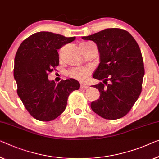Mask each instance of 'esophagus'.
I'll use <instances>...</instances> for the list:
<instances>
[{
    "label": "esophagus",
    "mask_w": 159,
    "mask_h": 159,
    "mask_svg": "<svg viewBox=\"0 0 159 159\" xmlns=\"http://www.w3.org/2000/svg\"><path fill=\"white\" fill-rule=\"evenodd\" d=\"M80 89H88L89 88V86H87L86 84H80Z\"/></svg>",
    "instance_id": "esophagus-1"
}]
</instances>
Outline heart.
Listing matches in <instances>:
<instances>
[{"mask_svg": "<svg viewBox=\"0 0 159 159\" xmlns=\"http://www.w3.org/2000/svg\"><path fill=\"white\" fill-rule=\"evenodd\" d=\"M88 43H83L81 44H86ZM91 73V69L89 68H73L68 72V75L70 77L79 80L80 81H85L87 80Z\"/></svg>", "mask_w": 159, "mask_h": 159, "instance_id": "1", "label": "heart"}]
</instances>
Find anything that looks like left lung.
Instances as JSON below:
<instances>
[{
    "label": "left lung",
    "instance_id": "1",
    "mask_svg": "<svg viewBox=\"0 0 159 159\" xmlns=\"http://www.w3.org/2000/svg\"><path fill=\"white\" fill-rule=\"evenodd\" d=\"M82 39L96 43L100 53L93 77L103 83L93 86L100 97L91 103V109L108 120L125 116L141 93L144 67L138 43L120 28H107Z\"/></svg>",
    "mask_w": 159,
    "mask_h": 159
}]
</instances>
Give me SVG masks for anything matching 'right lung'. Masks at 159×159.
Wrapping results in <instances>:
<instances>
[{"label":"right lung","instance_id":"1","mask_svg":"<svg viewBox=\"0 0 159 159\" xmlns=\"http://www.w3.org/2000/svg\"><path fill=\"white\" fill-rule=\"evenodd\" d=\"M75 39L51 32H38L21 43L16 52L13 75L17 93L35 119H55L66 109L70 93L79 89L80 84L73 79L62 80L57 85L48 79V73L59 65L57 51Z\"/></svg>","mask_w":159,"mask_h":159}]
</instances>
